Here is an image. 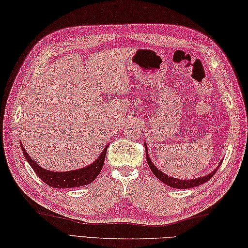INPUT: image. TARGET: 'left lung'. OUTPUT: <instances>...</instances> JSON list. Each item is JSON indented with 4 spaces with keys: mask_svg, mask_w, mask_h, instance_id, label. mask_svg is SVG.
Returning <instances> with one entry per match:
<instances>
[{
    "mask_svg": "<svg viewBox=\"0 0 248 248\" xmlns=\"http://www.w3.org/2000/svg\"><path fill=\"white\" fill-rule=\"evenodd\" d=\"M144 148H146V154H147V162H148V165L150 167V170H152V172L154 174V176L156 177V178L160 179L162 182H164L165 185L171 186V188H176V189H190V188H194V186H198L200 185H203L205 182H207L209 179L212 178V177L215 175V172L217 171V170L220 166L219 164L215 170L211 172V174H208L206 176H203V177H200V178H194V179H189V180H182V179H178V178H174V177H170L166 175L165 172L161 171V170H158V168L153 164L152 161L150 160V157H149V154H148V147H147V143L144 141Z\"/></svg>",
    "mask_w": 248,
    "mask_h": 248,
    "instance_id": "1",
    "label": "left lung"
}]
</instances>
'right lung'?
Segmentation results:
<instances>
[{
    "mask_svg": "<svg viewBox=\"0 0 248 248\" xmlns=\"http://www.w3.org/2000/svg\"><path fill=\"white\" fill-rule=\"evenodd\" d=\"M20 146L23 154H25L26 160L32 167V170H34L35 174L39 176L46 185L53 186V188L66 189L90 185L91 182H93L97 178V176L99 175L102 167H104L107 149H108L109 144H107L104 151L101 152L100 155L98 156V158H96L92 164L80 168V170H73L69 171H53L45 170V168L41 167L39 164H36V163L32 160L29 154L26 152L25 148L22 147V144H20Z\"/></svg>",
    "mask_w": 248,
    "mask_h": 248,
    "instance_id": "1",
    "label": "right lung"
}]
</instances>
